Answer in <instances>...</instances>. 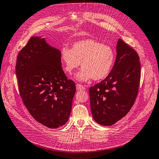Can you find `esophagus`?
Wrapping results in <instances>:
<instances>
[{
	"instance_id": "esophagus-1",
	"label": "esophagus",
	"mask_w": 159,
	"mask_h": 159,
	"mask_svg": "<svg viewBox=\"0 0 159 159\" xmlns=\"http://www.w3.org/2000/svg\"><path fill=\"white\" fill-rule=\"evenodd\" d=\"M76 89L77 90H83L85 89V87L82 85H81V84H76Z\"/></svg>"
}]
</instances>
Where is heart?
<instances>
[{"mask_svg": "<svg viewBox=\"0 0 159 159\" xmlns=\"http://www.w3.org/2000/svg\"><path fill=\"white\" fill-rule=\"evenodd\" d=\"M60 56L65 71L68 74H71L81 63L82 69L75 75L80 82H87L92 78L96 81L105 79L110 73L115 61V52L110 46L92 39L75 42L71 49L62 47Z\"/></svg>", "mask_w": 159, "mask_h": 159, "instance_id": "heart-1", "label": "heart"}]
</instances>
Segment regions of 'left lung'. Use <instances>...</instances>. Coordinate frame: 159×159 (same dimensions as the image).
Here are the masks:
<instances>
[{
    "instance_id": "8db88e82",
    "label": "left lung",
    "mask_w": 159,
    "mask_h": 159,
    "mask_svg": "<svg viewBox=\"0 0 159 159\" xmlns=\"http://www.w3.org/2000/svg\"><path fill=\"white\" fill-rule=\"evenodd\" d=\"M140 71L138 54L119 39L110 73L89 89L90 109L95 122L111 126L127 114L138 93Z\"/></svg>"
}]
</instances>
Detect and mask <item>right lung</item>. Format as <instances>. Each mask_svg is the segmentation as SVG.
Instances as JSON below:
<instances>
[{
  "label": "right lung",
  "instance_id": "right-lung-1",
  "mask_svg": "<svg viewBox=\"0 0 159 159\" xmlns=\"http://www.w3.org/2000/svg\"><path fill=\"white\" fill-rule=\"evenodd\" d=\"M58 49L45 38L32 37L17 55L16 72L20 96L34 120L50 129L66 124L76 88L61 66Z\"/></svg>",
  "mask_w": 159,
  "mask_h": 159
}]
</instances>
